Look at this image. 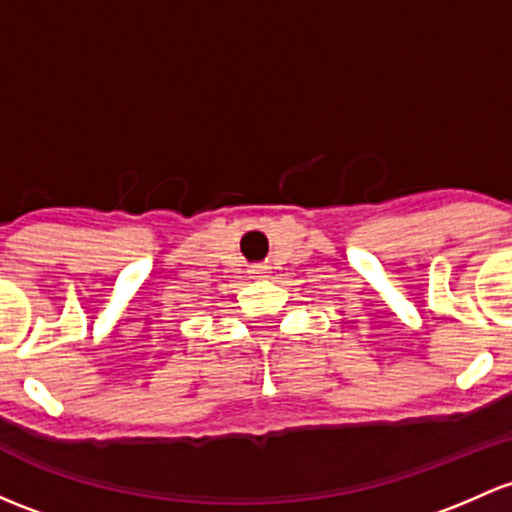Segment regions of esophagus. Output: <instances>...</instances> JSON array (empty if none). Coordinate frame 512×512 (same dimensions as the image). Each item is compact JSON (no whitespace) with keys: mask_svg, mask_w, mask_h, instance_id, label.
Instances as JSON below:
<instances>
[{"mask_svg":"<svg viewBox=\"0 0 512 512\" xmlns=\"http://www.w3.org/2000/svg\"><path fill=\"white\" fill-rule=\"evenodd\" d=\"M267 270H270V267H267V265H252L250 267V274H252V277H265Z\"/></svg>","mask_w":512,"mask_h":512,"instance_id":"obj_1","label":"esophagus"}]
</instances>
